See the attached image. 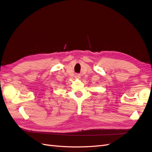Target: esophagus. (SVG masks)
Here are the masks:
<instances>
[{"label": "esophagus", "instance_id": "esophagus-1", "mask_svg": "<svg viewBox=\"0 0 152 152\" xmlns=\"http://www.w3.org/2000/svg\"><path fill=\"white\" fill-rule=\"evenodd\" d=\"M75 78H76V79H80V75L79 74V73H77V74L75 75Z\"/></svg>", "mask_w": 152, "mask_h": 152}]
</instances>
